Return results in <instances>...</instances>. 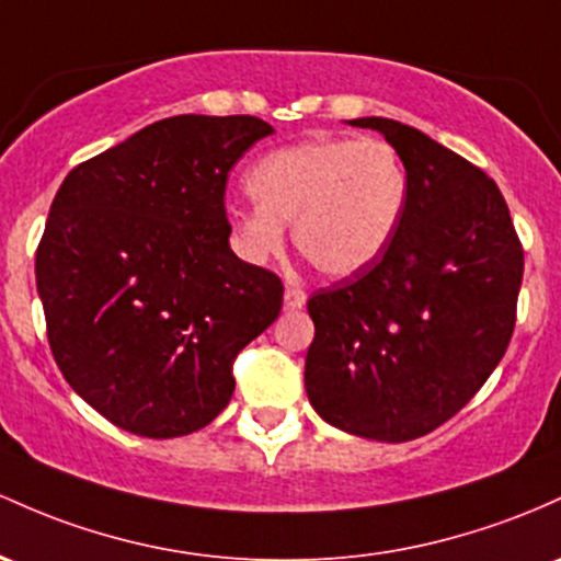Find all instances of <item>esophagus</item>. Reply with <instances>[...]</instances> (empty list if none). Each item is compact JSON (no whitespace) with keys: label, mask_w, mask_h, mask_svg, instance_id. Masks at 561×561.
<instances>
[{"label":"esophagus","mask_w":561,"mask_h":561,"mask_svg":"<svg viewBox=\"0 0 561 561\" xmlns=\"http://www.w3.org/2000/svg\"><path fill=\"white\" fill-rule=\"evenodd\" d=\"M304 306H306V293L300 290V287L287 285V290H285V309L287 311H295V309H304Z\"/></svg>","instance_id":"1"}]
</instances>
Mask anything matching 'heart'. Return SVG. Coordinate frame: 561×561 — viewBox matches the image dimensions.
Segmentation results:
<instances>
[{
	"label": "heart",
	"instance_id": "1",
	"mask_svg": "<svg viewBox=\"0 0 561 561\" xmlns=\"http://www.w3.org/2000/svg\"><path fill=\"white\" fill-rule=\"evenodd\" d=\"M257 205L229 213L237 250L266 263L293 224L300 255L319 274L346 279L373 266L397 237L410 196L402 157L380 138H322L285 146L248 172Z\"/></svg>",
	"mask_w": 561,
	"mask_h": 561
}]
</instances>
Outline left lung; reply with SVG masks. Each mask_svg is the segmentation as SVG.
Here are the masks:
<instances>
[{"label":"left lung","mask_w":561,"mask_h":561,"mask_svg":"<svg viewBox=\"0 0 561 561\" xmlns=\"http://www.w3.org/2000/svg\"><path fill=\"white\" fill-rule=\"evenodd\" d=\"M351 125L399 151L410 196L389 250L309 298L306 393L330 426L410 442L466 408L503 359L525 250L482 170L402 122Z\"/></svg>","instance_id":"left-lung-1"}]
</instances>
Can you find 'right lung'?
Here are the masks:
<instances>
[{
	"mask_svg": "<svg viewBox=\"0 0 561 561\" xmlns=\"http://www.w3.org/2000/svg\"><path fill=\"white\" fill-rule=\"evenodd\" d=\"M274 127L181 114L77 164L36 248L47 341L69 386L149 439L205 428L233 359L279 317L282 279L229 248L226 181Z\"/></svg>",
	"mask_w": 561,
	"mask_h": 561,
	"instance_id": "add662e5",
	"label": "right lung"
}]
</instances>
